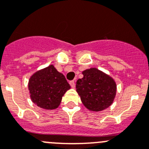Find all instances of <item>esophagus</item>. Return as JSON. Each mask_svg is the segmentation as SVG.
I'll use <instances>...</instances> for the list:
<instances>
[{
  "instance_id": "1",
  "label": "esophagus",
  "mask_w": 149,
  "mask_h": 149,
  "mask_svg": "<svg viewBox=\"0 0 149 149\" xmlns=\"http://www.w3.org/2000/svg\"><path fill=\"white\" fill-rule=\"evenodd\" d=\"M70 86H71L72 88H74L75 86H76V84H75V81H70Z\"/></svg>"
}]
</instances>
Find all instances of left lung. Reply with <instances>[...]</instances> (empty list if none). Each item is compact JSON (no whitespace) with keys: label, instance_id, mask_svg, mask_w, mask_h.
Segmentation results:
<instances>
[{"label":"left lung","instance_id":"8db88e82","mask_svg":"<svg viewBox=\"0 0 149 149\" xmlns=\"http://www.w3.org/2000/svg\"><path fill=\"white\" fill-rule=\"evenodd\" d=\"M83 78L76 81V92L84 107L92 112L109 107L116 95V82L109 75L95 68L82 71Z\"/></svg>","mask_w":149,"mask_h":149}]
</instances>
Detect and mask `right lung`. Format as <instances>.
Returning <instances> with one entry per match:
<instances>
[{
  "label": "right lung",
  "instance_id": "obj_1",
  "mask_svg": "<svg viewBox=\"0 0 149 149\" xmlns=\"http://www.w3.org/2000/svg\"><path fill=\"white\" fill-rule=\"evenodd\" d=\"M28 87L32 102L50 110L58 108L62 96L70 89L65 76L53 65L35 72L29 79Z\"/></svg>",
  "mask_w": 149,
  "mask_h": 149
}]
</instances>
